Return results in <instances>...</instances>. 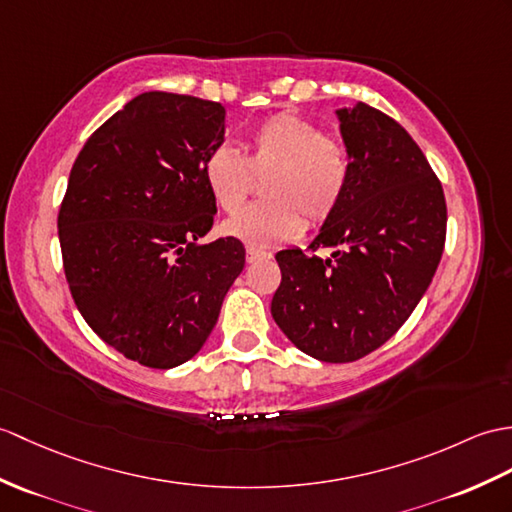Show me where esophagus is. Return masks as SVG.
<instances>
[{
	"instance_id": "1",
	"label": "esophagus",
	"mask_w": 512,
	"mask_h": 512,
	"mask_svg": "<svg viewBox=\"0 0 512 512\" xmlns=\"http://www.w3.org/2000/svg\"><path fill=\"white\" fill-rule=\"evenodd\" d=\"M270 255L264 253V251H257V248H246V261L248 264H255V261H261V259H268Z\"/></svg>"
}]
</instances>
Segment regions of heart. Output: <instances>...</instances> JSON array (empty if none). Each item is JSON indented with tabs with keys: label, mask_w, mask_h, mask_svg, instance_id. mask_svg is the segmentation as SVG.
Wrapping results in <instances>:
<instances>
[{
	"label": "heart",
	"mask_w": 512,
	"mask_h": 512,
	"mask_svg": "<svg viewBox=\"0 0 512 512\" xmlns=\"http://www.w3.org/2000/svg\"><path fill=\"white\" fill-rule=\"evenodd\" d=\"M269 172L262 184L267 200L254 203L222 224V231L251 246H277L334 216L349 185V154L316 124L294 113H279L251 133L244 154L220 144L202 161L213 202L222 211L241 204L253 173Z\"/></svg>",
	"instance_id": "obj_1"
}]
</instances>
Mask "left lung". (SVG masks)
I'll return each instance as SVG.
<instances>
[{"label":"left lung","mask_w":512,"mask_h":512,"mask_svg":"<svg viewBox=\"0 0 512 512\" xmlns=\"http://www.w3.org/2000/svg\"><path fill=\"white\" fill-rule=\"evenodd\" d=\"M336 115L349 185L310 244L334 253L279 251L270 312L296 349L340 364L382 347L419 305L445 248L447 205L406 128L364 102Z\"/></svg>","instance_id":"left-lung-1"}]
</instances>
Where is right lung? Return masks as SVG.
Here are the masks:
<instances>
[{
    "label": "right lung",
    "mask_w": 512,
    "mask_h": 512,
    "mask_svg": "<svg viewBox=\"0 0 512 512\" xmlns=\"http://www.w3.org/2000/svg\"><path fill=\"white\" fill-rule=\"evenodd\" d=\"M224 115L194 95H137L82 146L58 211L78 312L150 368L194 358L244 270L240 240L200 242L218 211L202 161L224 141Z\"/></svg>",
    "instance_id": "right-lung-1"
}]
</instances>
